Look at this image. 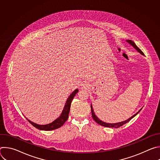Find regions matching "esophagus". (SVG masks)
I'll list each match as a JSON object with an SVG mask.
<instances>
[{
  "label": "esophagus",
  "mask_w": 160,
  "mask_h": 160,
  "mask_svg": "<svg viewBox=\"0 0 160 160\" xmlns=\"http://www.w3.org/2000/svg\"><path fill=\"white\" fill-rule=\"evenodd\" d=\"M88 84L86 82L85 83H83L82 85H81V88H83V89H87L88 88Z\"/></svg>",
  "instance_id": "1"
}]
</instances>
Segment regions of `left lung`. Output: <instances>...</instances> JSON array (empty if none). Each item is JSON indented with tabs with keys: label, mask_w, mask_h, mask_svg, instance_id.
Instances as JSON below:
<instances>
[{
	"label": "left lung",
	"mask_w": 160,
	"mask_h": 160,
	"mask_svg": "<svg viewBox=\"0 0 160 160\" xmlns=\"http://www.w3.org/2000/svg\"><path fill=\"white\" fill-rule=\"evenodd\" d=\"M127 42H128L130 44H131V45H132V46H133L137 51H138V52H140L141 54H142V55H144V53L142 52V51L138 46H137V45H135V43L133 41H132V40H127ZM90 108H91V112H92V118L94 119V121H96V123H98L99 125H101V126H103V127H113V128H119L120 127H121V126L123 125L124 124L127 123V122H128L129 121H130L135 115H138V113L140 112V111H141V110H140L139 111H138L136 114H135L134 115H133L132 117H130V118H128V120H125V121H123V122H119V123H105V122H102L101 120H100L95 115V113L94 112V111H93V109H92V106H90Z\"/></svg>",
	"instance_id": "8db88e82"
}]
</instances>
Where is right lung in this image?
<instances>
[{
  "label": "right lung",
  "instance_id": "obj_1",
  "mask_svg": "<svg viewBox=\"0 0 160 160\" xmlns=\"http://www.w3.org/2000/svg\"><path fill=\"white\" fill-rule=\"evenodd\" d=\"M78 92V90L76 89L75 90H74L73 92H72V94L70 96V97L68 98V99L66 101V104L64 106V109L61 113V116L57 118L56 120H54L53 122H52L51 123L48 124V125H38L37 123H35L32 122H31L30 120H28V121L35 128L41 130H55L57 129L59 127H61L64 123L65 122L68 120V115H69V112L70 110V106H71V103L73 99V98L75 97V96L76 95V94Z\"/></svg>",
  "mask_w": 160,
  "mask_h": 160
}]
</instances>
